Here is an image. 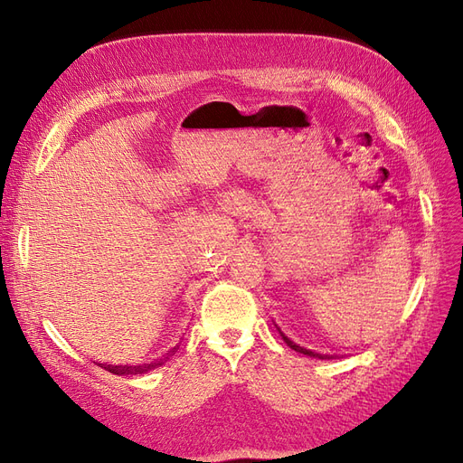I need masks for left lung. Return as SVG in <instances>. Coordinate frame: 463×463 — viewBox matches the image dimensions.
I'll list each match as a JSON object with an SVG mask.
<instances>
[{
	"instance_id": "obj_1",
	"label": "left lung",
	"mask_w": 463,
	"mask_h": 463,
	"mask_svg": "<svg viewBox=\"0 0 463 463\" xmlns=\"http://www.w3.org/2000/svg\"><path fill=\"white\" fill-rule=\"evenodd\" d=\"M278 332L282 334V338H284V342L291 347V349H296V352H299V354H303V355H309V357H318V359H328V355H320V354H315V352H311V349H305V347H301V345H298V344H293L288 335L278 328Z\"/></svg>"
}]
</instances>
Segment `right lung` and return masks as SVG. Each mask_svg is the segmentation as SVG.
Masks as SVG:
<instances>
[{"label":"right lung","mask_w":463,"mask_h":463,"mask_svg":"<svg viewBox=\"0 0 463 463\" xmlns=\"http://www.w3.org/2000/svg\"><path fill=\"white\" fill-rule=\"evenodd\" d=\"M165 359L167 357H164V359H160L156 363H150V365H104V369L109 371V373H114V374H143V373H146V371H150L154 367L162 365Z\"/></svg>","instance_id":"right-lung-1"}]
</instances>
